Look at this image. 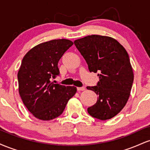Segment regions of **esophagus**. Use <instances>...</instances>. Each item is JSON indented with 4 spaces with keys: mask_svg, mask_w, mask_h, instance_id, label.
<instances>
[{
    "mask_svg": "<svg viewBox=\"0 0 150 150\" xmlns=\"http://www.w3.org/2000/svg\"><path fill=\"white\" fill-rule=\"evenodd\" d=\"M77 91H84L85 90V87H77Z\"/></svg>",
    "mask_w": 150,
    "mask_h": 150,
    "instance_id": "obj_1",
    "label": "esophagus"
}]
</instances>
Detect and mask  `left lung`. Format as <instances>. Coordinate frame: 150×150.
<instances>
[{"mask_svg":"<svg viewBox=\"0 0 150 150\" xmlns=\"http://www.w3.org/2000/svg\"><path fill=\"white\" fill-rule=\"evenodd\" d=\"M88 65L98 73L97 86L87 87L98 95L95 104L87 108L89 114L105 120L116 116L126 104L134 75L126 50L112 37L89 35L74 42Z\"/></svg>","mask_w":150,"mask_h":150,"instance_id":"1","label":"left lung"}]
</instances>
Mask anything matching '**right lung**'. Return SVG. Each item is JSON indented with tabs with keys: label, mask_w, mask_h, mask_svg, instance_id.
<instances>
[{
	"label": "right lung",
	"mask_w": 150,
	"mask_h": 150,
	"mask_svg": "<svg viewBox=\"0 0 150 150\" xmlns=\"http://www.w3.org/2000/svg\"><path fill=\"white\" fill-rule=\"evenodd\" d=\"M73 42L54 39L30 49L22 59L18 73L19 94L28 111L39 120L57 118L77 92L74 86L54 84L59 75L58 63Z\"/></svg>",
	"instance_id": "add662e5"
}]
</instances>
